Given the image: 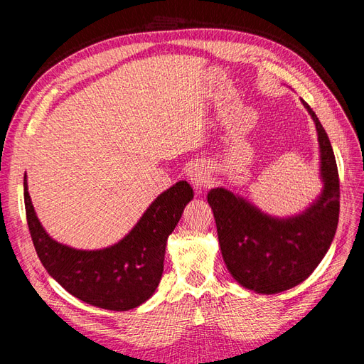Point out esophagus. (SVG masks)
Wrapping results in <instances>:
<instances>
[{
    "instance_id": "esophagus-1",
    "label": "esophagus",
    "mask_w": 364,
    "mask_h": 364,
    "mask_svg": "<svg viewBox=\"0 0 364 364\" xmlns=\"http://www.w3.org/2000/svg\"><path fill=\"white\" fill-rule=\"evenodd\" d=\"M209 181H211V173H209L206 164L199 162L190 170V182L197 193H200L203 188H206L209 185Z\"/></svg>"
}]
</instances>
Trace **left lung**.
I'll use <instances>...</instances> for the list:
<instances>
[{"label": "left lung", "mask_w": 364, "mask_h": 364, "mask_svg": "<svg viewBox=\"0 0 364 364\" xmlns=\"http://www.w3.org/2000/svg\"><path fill=\"white\" fill-rule=\"evenodd\" d=\"M321 147L323 191L296 217L274 218L225 188L208 193L218 243L229 273L243 287L262 294L289 290L305 281L333 243L340 213V182L331 142L313 109Z\"/></svg>", "instance_id": "8db88e82"}]
</instances>
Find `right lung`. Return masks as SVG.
I'll list each match as a JSON object with an SVG mask.
<instances>
[{"label":"right lung","instance_id":"add662e5","mask_svg":"<svg viewBox=\"0 0 364 364\" xmlns=\"http://www.w3.org/2000/svg\"><path fill=\"white\" fill-rule=\"evenodd\" d=\"M193 197L190 183L181 181L156 197L117 245L100 250H77L58 243L43 230L24 176L27 225L42 266L77 299L112 311L136 308L155 293L164 272L167 238Z\"/></svg>","mask_w":364,"mask_h":364}]
</instances>
